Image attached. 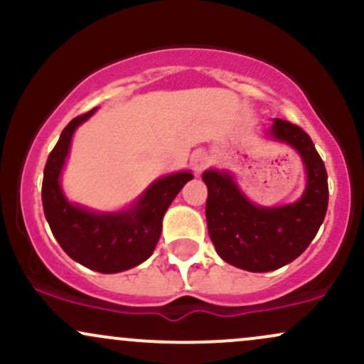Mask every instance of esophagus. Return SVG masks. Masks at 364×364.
<instances>
[{
	"instance_id": "esophagus-1",
	"label": "esophagus",
	"mask_w": 364,
	"mask_h": 364,
	"mask_svg": "<svg viewBox=\"0 0 364 364\" xmlns=\"http://www.w3.org/2000/svg\"><path fill=\"white\" fill-rule=\"evenodd\" d=\"M207 164H208V156L205 152H202V150H200V152H195L193 156H191V166H193L195 174L202 173V171L207 168Z\"/></svg>"
}]
</instances>
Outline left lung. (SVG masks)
Returning <instances> with one entry per match:
<instances>
[{
  "label": "left lung",
  "instance_id": "left-lung-1",
  "mask_svg": "<svg viewBox=\"0 0 364 364\" xmlns=\"http://www.w3.org/2000/svg\"><path fill=\"white\" fill-rule=\"evenodd\" d=\"M269 139L289 145L301 157L306 186L294 203H253L229 171L207 169V228L224 262L248 272H270L301 255L318 232L328 205L327 171L306 132L274 118Z\"/></svg>",
  "mask_w": 364,
  "mask_h": 364
}]
</instances>
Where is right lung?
I'll return each instance as SVG.
<instances>
[{
  "instance_id": "right-lung-1",
  "label": "right lung",
  "mask_w": 364,
  "mask_h": 364,
  "mask_svg": "<svg viewBox=\"0 0 364 364\" xmlns=\"http://www.w3.org/2000/svg\"><path fill=\"white\" fill-rule=\"evenodd\" d=\"M95 109L66 124L49 154L43 179L44 215L65 253L101 274H118L145 262L156 250L162 219L173 200L193 174L190 171L157 178L128 208L97 212L70 202L61 188L73 133Z\"/></svg>"
}]
</instances>
